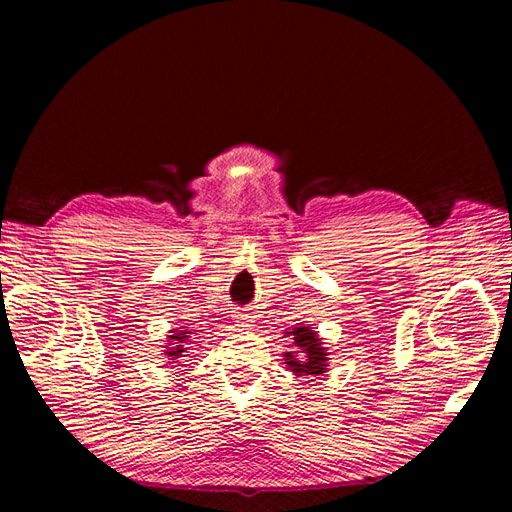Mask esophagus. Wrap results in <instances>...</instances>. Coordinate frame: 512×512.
Wrapping results in <instances>:
<instances>
[{
  "label": "esophagus",
  "instance_id": "obj_1",
  "mask_svg": "<svg viewBox=\"0 0 512 512\" xmlns=\"http://www.w3.org/2000/svg\"><path fill=\"white\" fill-rule=\"evenodd\" d=\"M235 320L241 324V327H250V316H247V314H235Z\"/></svg>",
  "mask_w": 512,
  "mask_h": 512
}]
</instances>
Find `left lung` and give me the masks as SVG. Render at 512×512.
I'll return each mask as SVG.
<instances>
[{
    "instance_id": "obj_1",
    "label": "left lung",
    "mask_w": 512,
    "mask_h": 512,
    "mask_svg": "<svg viewBox=\"0 0 512 512\" xmlns=\"http://www.w3.org/2000/svg\"><path fill=\"white\" fill-rule=\"evenodd\" d=\"M294 346L299 348V356L286 352V365L297 376H320L327 369V352L320 346L318 335L309 327L292 329Z\"/></svg>"
}]
</instances>
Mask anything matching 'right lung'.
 <instances>
[{"label":"right lung","mask_w":512,"mask_h":512,"mask_svg":"<svg viewBox=\"0 0 512 512\" xmlns=\"http://www.w3.org/2000/svg\"><path fill=\"white\" fill-rule=\"evenodd\" d=\"M188 333L190 331H185V333H177V335H170V339H173V342H177V344H183L185 342V337H188ZM185 348H181V346H175V348H170V352H166L168 356H173V359H177V356H181V352H183Z\"/></svg>","instance_id":"right-lung-1"}]
</instances>
